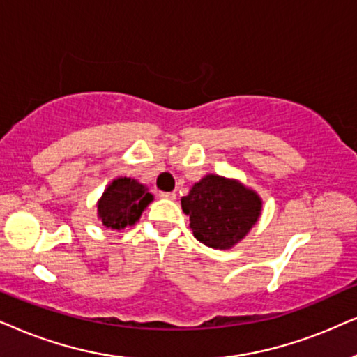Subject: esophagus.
Wrapping results in <instances>:
<instances>
[{
	"mask_svg": "<svg viewBox=\"0 0 357 357\" xmlns=\"http://www.w3.org/2000/svg\"><path fill=\"white\" fill-rule=\"evenodd\" d=\"M160 197L171 199V201H173V199H176V192L174 191H171V192H160Z\"/></svg>",
	"mask_w": 357,
	"mask_h": 357,
	"instance_id": "1",
	"label": "esophagus"
}]
</instances>
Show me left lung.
Masks as SVG:
<instances>
[{"label": "left lung", "instance_id": "1", "mask_svg": "<svg viewBox=\"0 0 357 357\" xmlns=\"http://www.w3.org/2000/svg\"><path fill=\"white\" fill-rule=\"evenodd\" d=\"M189 227L201 243L231 248L258 222L261 199L243 184L208 174L181 199Z\"/></svg>", "mask_w": 357, "mask_h": 357}]
</instances>
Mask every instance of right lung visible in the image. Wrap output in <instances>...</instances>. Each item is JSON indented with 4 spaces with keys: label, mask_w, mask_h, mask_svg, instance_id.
I'll return each instance as SVG.
<instances>
[{
    "label": "right lung",
    "mask_w": 357,
    "mask_h": 357,
    "mask_svg": "<svg viewBox=\"0 0 357 357\" xmlns=\"http://www.w3.org/2000/svg\"><path fill=\"white\" fill-rule=\"evenodd\" d=\"M151 201L153 196L144 184L130 178H119L104 191L98 204V213L102 225L121 230L127 225H134Z\"/></svg>",
    "instance_id": "right-lung-1"
}]
</instances>
